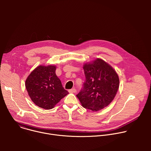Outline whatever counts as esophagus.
I'll use <instances>...</instances> for the list:
<instances>
[{
    "label": "esophagus",
    "mask_w": 151,
    "mask_h": 151,
    "mask_svg": "<svg viewBox=\"0 0 151 151\" xmlns=\"http://www.w3.org/2000/svg\"><path fill=\"white\" fill-rule=\"evenodd\" d=\"M69 92L70 93H75L76 92V90L75 88H72L71 90H69Z\"/></svg>",
    "instance_id": "34e87169"
}]
</instances>
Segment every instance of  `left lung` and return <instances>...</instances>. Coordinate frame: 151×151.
I'll use <instances>...</instances> for the list:
<instances>
[{
  "label": "left lung",
  "mask_w": 151,
  "mask_h": 151,
  "mask_svg": "<svg viewBox=\"0 0 151 151\" xmlns=\"http://www.w3.org/2000/svg\"><path fill=\"white\" fill-rule=\"evenodd\" d=\"M83 69L86 81L76 97L82 107L99 111L114 99L119 86L118 75L109 64L99 58L85 63Z\"/></svg>",
  "instance_id": "obj_1"
}]
</instances>
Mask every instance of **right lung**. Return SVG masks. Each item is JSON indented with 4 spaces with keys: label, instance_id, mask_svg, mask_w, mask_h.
<instances>
[{
    "label": "right lung",
    "instance_id": "1",
    "mask_svg": "<svg viewBox=\"0 0 151 151\" xmlns=\"http://www.w3.org/2000/svg\"><path fill=\"white\" fill-rule=\"evenodd\" d=\"M56 66L39 65L28 76L25 85L32 101L44 109H51L66 95L55 74Z\"/></svg>",
    "mask_w": 151,
    "mask_h": 151
}]
</instances>
